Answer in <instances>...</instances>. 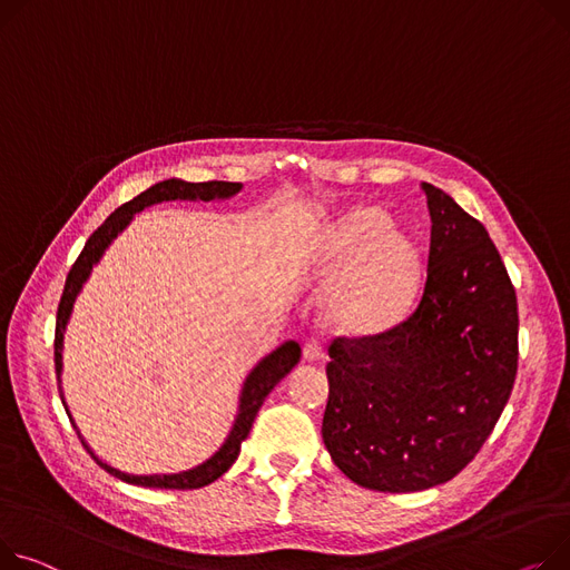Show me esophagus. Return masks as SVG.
Listing matches in <instances>:
<instances>
[{
  "instance_id": "1",
  "label": "esophagus",
  "mask_w": 570,
  "mask_h": 570,
  "mask_svg": "<svg viewBox=\"0 0 570 570\" xmlns=\"http://www.w3.org/2000/svg\"><path fill=\"white\" fill-rule=\"evenodd\" d=\"M302 355H305V360L307 362H318V360H323V346H321V341L316 338V336H312V338H307L305 341V346H302Z\"/></svg>"
}]
</instances>
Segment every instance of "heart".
Here are the masks:
<instances>
[{
    "label": "heart",
    "instance_id": "heart-1",
    "mask_svg": "<svg viewBox=\"0 0 570 570\" xmlns=\"http://www.w3.org/2000/svg\"><path fill=\"white\" fill-rule=\"evenodd\" d=\"M381 210H355L338 219L327 240V258L346 268L332 293V318L351 334H375L396 325L420 291L422 261L414 245L387 234Z\"/></svg>",
    "mask_w": 570,
    "mask_h": 570
}]
</instances>
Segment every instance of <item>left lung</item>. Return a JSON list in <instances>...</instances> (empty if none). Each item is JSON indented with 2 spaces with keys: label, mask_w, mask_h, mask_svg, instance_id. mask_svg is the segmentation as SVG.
Segmentation results:
<instances>
[{
  "label": "left lung",
  "mask_w": 570,
  "mask_h": 570,
  "mask_svg": "<svg viewBox=\"0 0 570 570\" xmlns=\"http://www.w3.org/2000/svg\"><path fill=\"white\" fill-rule=\"evenodd\" d=\"M426 284L399 325L327 353L323 442L362 488L414 492L456 476L495 429L518 371L515 288L483 224L422 183Z\"/></svg>",
  "instance_id": "obj_1"
}]
</instances>
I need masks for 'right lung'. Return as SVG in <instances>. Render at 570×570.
I'll return each instance as SVG.
<instances>
[{"mask_svg":"<svg viewBox=\"0 0 570 570\" xmlns=\"http://www.w3.org/2000/svg\"><path fill=\"white\" fill-rule=\"evenodd\" d=\"M240 183H226V180H206V183H185L178 178H169L163 183H156L154 187H148L146 193H141L139 197H135L132 202L119 206L114 210L98 229L89 236L85 249L80 252L78 261L72 263V268L66 277V286L59 299V309H57V327H55V368H57V381L61 375V348H63V330L66 323L70 318L75 297L82 291V284L87 282V277L91 275V268L100 261L102 252L109 247V243L117 238L126 226L130 224L132 215L144 210L146 206H154L160 202H174V199H187V202H213V199H229L234 195L240 193ZM299 362V346L295 341H286L277 351H273L268 357H263L252 373L247 375V381L243 385V394H240V405H238V414L234 429L229 433V438L224 440V444L219 446V451L215 456H210L206 463L187 470V472H178V474H128L121 472L117 468H111L107 463H102L98 456H94V451L89 449V444L82 440L85 449L91 453V459L111 476H117L126 483L132 485H146V488H167V490H193V488H202L213 483L215 479H219L226 470H229L238 453H240V444L243 440L249 435L252 424L256 420V412L261 410L265 396H268L275 385L282 381V377ZM61 383V381H59ZM59 396H61V387H59ZM63 401V396H61ZM66 407V403H63ZM68 412V410H66ZM70 416V414H68ZM80 435V433H78Z\"/></svg>","mask_w":570,"mask_h":570,"instance_id":"add662e5","label":"right lung"}]
</instances>
